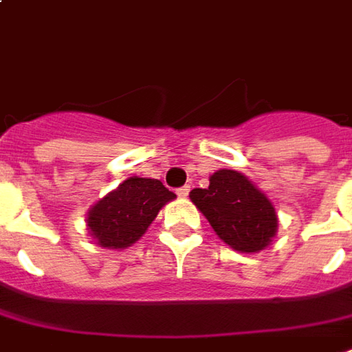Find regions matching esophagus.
I'll return each instance as SVG.
<instances>
[{
  "label": "esophagus",
  "instance_id": "obj_1",
  "mask_svg": "<svg viewBox=\"0 0 352 352\" xmlns=\"http://www.w3.org/2000/svg\"><path fill=\"white\" fill-rule=\"evenodd\" d=\"M188 192H190V186H188V184H184V186H181V188L177 190V196H179V198H186Z\"/></svg>",
  "mask_w": 352,
  "mask_h": 352
}]
</instances>
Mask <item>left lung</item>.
<instances>
[{"label":"left lung","mask_w":352,"mask_h":352,"mask_svg":"<svg viewBox=\"0 0 352 352\" xmlns=\"http://www.w3.org/2000/svg\"><path fill=\"white\" fill-rule=\"evenodd\" d=\"M190 200L236 252H261L276 236L278 215L272 201L240 171L219 169L210 175V186L190 190Z\"/></svg>","instance_id":"8db88e82"}]
</instances>
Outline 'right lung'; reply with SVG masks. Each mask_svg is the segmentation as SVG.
Here are the masks:
<instances>
[{
	"mask_svg": "<svg viewBox=\"0 0 352 352\" xmlns=\"http://www.w3.org/2000/svg\"><path fill=\"white\" fill-rule=\"evenodd\" d=\"M175 198L158 179L129 177L91 206L85 219L89 236L100 248L125 250L141 240L160 210Z\"/></svg>",
	"mask_w": 352,
	"mask_h": 352,
	"instance_id": "1",
	"label": "right lung"
}]
</instances>
